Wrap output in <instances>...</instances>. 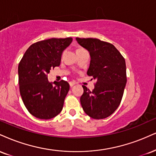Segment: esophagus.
Wrapping results in <instances>:
<instances>
[{
	"label": "esophagus",
	"instance_id": "34e87169",
	"mask_svg": "<svg viewBox=\"0 0 156 156\" xmlns=\"http://www.w3.org/2000/svg\"><path fill=\"white\" fill-rule=\"evenodd\" d=\"M69 84H70V87H73V86H74L75 84H76V83H75V82H73V81H71V82H70V83H69Z\"/></svg>",
	"mask_w": 156,
	"mask_h": 156
}]
</instances>
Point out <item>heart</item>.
Wrapping results in <instances>:
<instances>
[{"instance_id": "obj_1", "label": "heart", "mask_w": 156, "mask_h": 156, "mask_svg": "<svg viewBox=\"0 0 156 156\" xmlns=\"http://www.w3.org/2000/svg\"><path fill=\"white\" fill-rule=\"evenodd\" d=\"M79 49H80V48H79Z\"/></svg>"}]
</instances>
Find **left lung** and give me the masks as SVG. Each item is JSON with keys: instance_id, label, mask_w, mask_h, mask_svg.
I'll list each match as a JSON object with an SVG mask.
<instances>
[{"instance_id": "left-lung-1", "label": "left lung", "mask_w": 156, "mask_h": 156, "mask_svg": "<svg viewBox=\"0 0 156 156\" xmlns=\"http://www.w3.org/2000/svg\"><path fill=\"white\" fill-rule=\"evenodd\" d=\"M76 41L89 51L87 75L97 80L92 91L82 86L80 104L89 117L105 119L119 108L123 97L127 80L125 59L110 43L91 37H76Z\"/></svg>"}]
</instances>
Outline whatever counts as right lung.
Listing matches in <instances>:
<instances>
[{
  "mask_svg": "<svg viewBox=\"0 0 156 156\" xmlns=\"http://www.w3.org/2000/svg\"><path fill=\"white\" fill-rule=\"evenodd\" d=\"M72 37L51 38L32 44L18 66L19 84L22 99L31 115L40 119H51L62 111L70 89L65 80H48L50 70L59 66L62 54L72 42Z\"/></svg>",
  "mask_w": 156,
  "mask_h": 156,
  "instance_id": "obj_1",
  "label": "right lung"
}]
</instances>
